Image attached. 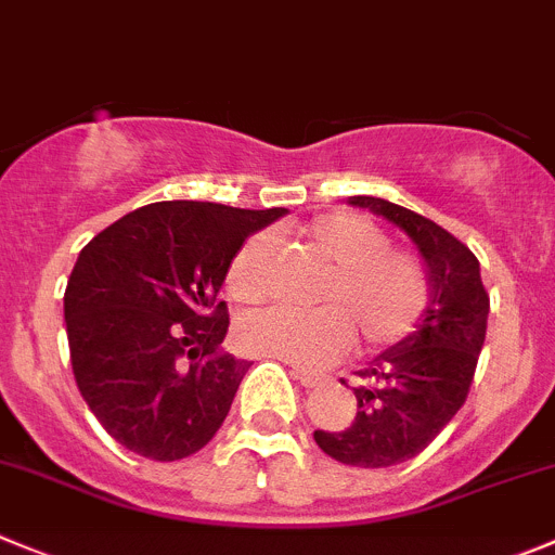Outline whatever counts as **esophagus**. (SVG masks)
Listing matches in <instances>:
<instances>
[{"instance_id":"34e87169","label":"esophagus","mask_w":555,"mask_h":555,"mask_svg":"<svg viewBox=\"0 0 555 555\" xmlns=\"http://www.w3.org/2000/svg\"><path fill=\"white\" fill-rule=\"evenodd\" d=\"M289 375L295 377V380L301 383L304 388H314V386H320V383L325 380L323 375H318V372H307V370H298V366H295L293 372H289Z\"/></svg>"}]
</instances>
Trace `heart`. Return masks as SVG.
Returning <instances> with one entry per match:
<instances>
[{
    "label": "heart",
    "instance_id": "b5f03b06",
    "mask_svg": "<svg viewBox=\"0 0 555 555\" xmlns=\"http://www.w3.org/2000/svg\"><path fill=\"white\" fill-rule=\"evenodd\" d=\"M309 251L328 268L318 289V312H271L243 318L237 348L295 366H328L348 353L397 348L418 328L429 307V276L408 251L388 248V235L348 210L320 214L301 230ZM271 241L251 235L227 268V293L237 304H260L268 293Z\"/></svg>",
    "mask_w": 555,
    "mask_h": 555
}]
</instances>
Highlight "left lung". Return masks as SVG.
I'll return each mask as SVG.
<instances>
[{
  "instance_id": "8db88e82",
  "label": "left lung",
  "mask_w": 555,
  "mask_h": 555,
  "mask_svg": "<svg viewBox=\"0 0 555 555\" xmlns=\"http://www.w3.org/2000/svg\"><path fill=\"white\" fill-rule=\"evenodd\" d=\"M348 202L400 227L416 243L429 276L422 325L356 372L359 411L350 427L314 429V441L328 457L356 468H388L424 452L463 408L485 345L490 295L479 260L452 232L377 196Z\"/></svg>"
}]
</instances>
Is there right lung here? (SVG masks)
Here are the masks:
<instances>
[{
  "mask_svg": "<svg viewBox=\"0 0 555 555\" xmlns=\"http://www.w3.org/2000/svg\"><path fill=\"white\" fill-rule=\"evenodd\" d=\"M284 207L153 202L98 232L65 287L76 386L114 441L172 463L224 424L248 361L224 353L216 301L232 257Z\"/></svg>",
  "mask_w": 555,
  "mask_h": 555,
  "instance_id": "obj_1",
  "label": "right lung"
}]
</instances>
